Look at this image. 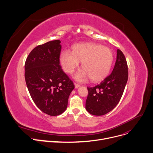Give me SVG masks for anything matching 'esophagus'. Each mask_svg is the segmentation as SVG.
I'll list each match as a JSON object with an SVG mask.
<instances>
[{
  "label": "esophagus",
  "instance_id": "1",
  "mask_svg": "<svg viewBox=\"0 0 153 153\" xmlns=\"http://www.w3.org/2000/svg\"><path fill=\"white\" fill-rule=\"evenodd\" d=\"M74 86H75V88H79L80 85H79V84H77L74 83Z\"/></svg>",
  "mask_w": 153,
  "mask_h": 153
}]
</instances>
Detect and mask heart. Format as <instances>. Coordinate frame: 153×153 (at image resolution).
<instances>
[{"mask_svg": "<svg viewBox=\"0 0 153 153\" xmlns=\"http://www.w3.org/2000/svg\"><path fill=\"white\" fill-rule=\"evenodd\" d=\"M72 52L65 50L61 53L60 63L65 72L71 74L82 62V69L74 75L80 82L90 77L97 82L105 79L109 73L114 61L113 52L109 48L94 42L76 44Z\"/></svg>", "mask_w": 153, "mask_h": 153, "instance_id": "b5f03b06", "label": "heart"}]
</instances>
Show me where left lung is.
Returning a JSON list of instances; mask_svg holds the SVG:
<instances>
[{
  "label": "left lung",
  "instance_id": "obj_1",
  "mask_svg": "<svg viewBox=\"0 0 153 153\" xmlns=\"http://www.w3.org/2000/svg\"><path fill=\"white\" fill-rule=\"evenodd\" d=\"M128 80L127 61L122 51L117 50L114 67L110 75L100 84L87 87L85 109L95 116H103L113 110L123 96Z\"/></svg>",
  "mask_w": 153,
  "mask_h": 153
}]
</instances>
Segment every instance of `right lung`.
Instances as JSON below:
<instances>
[{"label": "right lung", "mask_w": 153, "mask_h": 153, "mask_svg": "<svg viewBox=\"0 0 153 153\" xmlns=\"http://www.w3.org/2000/svg\"><path fill=\"white\" fill-rule=\"evenodd\" d=\"M62 45L52 40L34 48L25 66V80L36 105L50 116L62 114L74 85L59 65Z\"/></svg>", "instance_id": "1"}]
</instances>
